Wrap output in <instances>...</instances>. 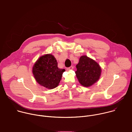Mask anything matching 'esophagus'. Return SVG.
I'll use <instances>...</instances> for the list:
<instances>
[{
	"label": "esophagus",
	"mask_w": 132,
	"mask_h": 132,
	"mask_svg": "<svg viewBox=\"0 0 132 132\" xmlns=\"http://www.w3.org/2000/svg\"><path fill=\"white\" fill-rule=\"evenodd\" d=\"M73 68V66H70V67H68V68H67V70H72Z\"/></svg>",
	"instance_id": "1"
}]
</instances>
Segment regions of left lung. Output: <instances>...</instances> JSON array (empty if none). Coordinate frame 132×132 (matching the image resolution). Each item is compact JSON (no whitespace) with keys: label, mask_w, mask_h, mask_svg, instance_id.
<instances>
[{"label":"left lung","mask_w":132,"mask_h":132,"mask_svg":"<svg viewBox=\"0 0 132 132\" xmlns=\"http://www.w3.org/2000/svg\"><path fill=\"white\" fill-rule=\"evenodd\" d=\"M76 68L75 73L77 78L84 87L92 86L100 78L101 69L99 65L86 55L81 56Z\"/></svg>","instance_id":"8db88e82"}]
</instances>
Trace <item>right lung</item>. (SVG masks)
<instances>
[{"label": "right lung", "instance_id": "add662e5", "mask_svg": "<svg viewBox=\"0 0 132 132\" xmlns=\"http://www.w3.org/2000/svg\"><path fill=\"white\" fill-rule=\"evenodd\" d=\"M64 69L57 67V62L51 54L40 57L33 67L32 72L36 81L48 89L57 87L62 77Z\"/></svg>", "mask_w": 132, "mask_h": 132}]
</instances>
